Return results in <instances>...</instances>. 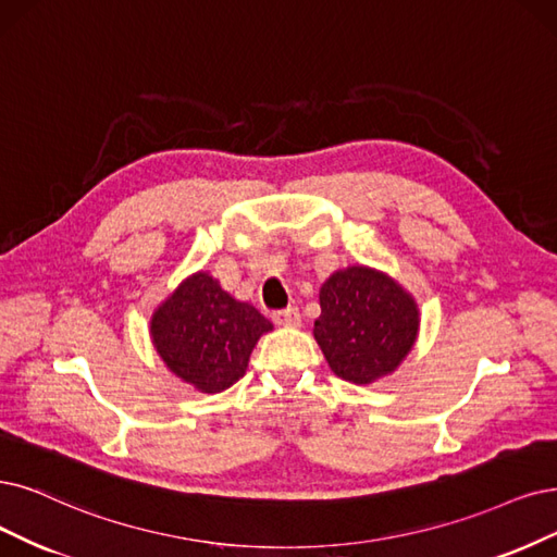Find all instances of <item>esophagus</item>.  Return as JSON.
Masks as SVG:
<instances>
[{"mask_svg": "<svg viewBox=\"0 0 557 557\" xmlns=\"http://www.w3.org/2000/svg\"><path fill=\"white\" fill-rule=\"evenodd\" d=\"M273 321L282 327H296L300 325V312L298 307H286V310H280L273 314Z\"/></svg>", "mask_w": 557, "mask_h": 557, "instance_id": "34e87169", "label": "esophagus"}]
</instances>
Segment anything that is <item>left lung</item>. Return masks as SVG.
<instances>
[{
	"label": "left lung",
	"mask_w": 557,
	"mask_h": 557,
	"mask_svg": "<svg viewBox=\"0 0 557 557\" xmlns=\"http://www.w3.org/2000/svg\"><path fill=\"white\" fill-rule=\"evenodd\" d=\"M314 339L333 374L372 385L395 374L420 335L413 294L372 265H346L321 284Z\"/></svg>",
	"instance_id": "8db88e82"
}]
</instances>
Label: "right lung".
I'll list each match as a JSON object with an SVG mask.
<instances>
[{
	"mask_svg": "<svg viewBox=\"0 0 557 557\" xmlns=\"http://www.w3.org/2000/svg\"><path fill=\"white\" fill-rule=\"evenodd\" d=\"M273 323L226 294L209 271L185 277L151 314V342L170 372L201 395H218L247 372Z\"/></svg>",
	"mask_w": 557,
	"mask_h": 557,
	"instance_id": "obj_1",
	"label": "right lung"
}]
</instances>
